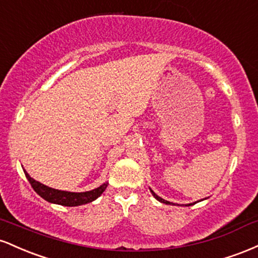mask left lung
Returning a JSON list of instances; mask_svg holds the SVG:
<instances>
[{
    "label": "left lung",
    "instance_id": "obj_1",
    "mask_svg": "<svg viewBox=\"0 0 258 258\" xmlns=\"http://www.w3.org/2000/svg\"><path fill=\"white\" fill-rule=\"evenodd\" d=\"M150 191H152L153 197H154V198H155V199H156V200H159V201H160V203H162V204H166V205H173V203H170V201H167V200H164V199H162V198H160V197H158V195H156L155 193H154V191L152 190V189H150ZM194 204H195V203H193V204H188V205H186V206H190V205H194Z\"/></svg>",
    "mask_w": 258,
    "mask_h": 258
}]
</instances>
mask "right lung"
<instances>
[{
  "instance_id": "add662e5",
  "label": "right lung",
  "mask_w": 258,
  "mask_h": 258,
  "mask_svg": "<svg viewBox=\"0 0 258 258\" xmlns=\"http://www.w3.org/2000/svg\"><path fill=\"white\" fill-rule=\"evenodd\" d=\"M24 173L26 178L30 182L31 186L34 188V190L36 191L41 198H43V199L48 201V203L58 204V205L61 206H80L85 205V204L92 203V201L100 197L103 191L106 189V186H108V183L105 182L100 186H98V188L93 189V190L84 191V193H73V191L58 190V189L49 188V186L44 185L42 183L31 178L30 174L26 172L25 170Z\"/></svg>"
}]
</instances>
